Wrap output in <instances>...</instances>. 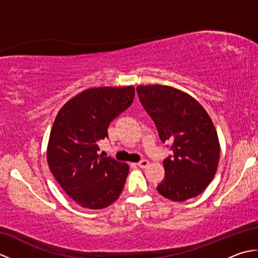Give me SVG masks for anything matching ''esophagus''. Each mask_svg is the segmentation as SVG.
Instances as JSON below:
<instances>
[{
  "label": "esophagus",
  "mask_w": 258,
  "mask_h": 258,
  "mask_svg": "<svg viewBox=\"0 0 258 258\" xmlns=\"http://www.w3.org/2000/svg\"><path fill=\"white\" fill-rule=\"evenodd\" d=\"M149 164H150V162L147 161V160H141V161L138 163V165H139L140 167H142V168H145V167L149 166Z\"/></svg>",
  "instance_id": "esophagus-1"
}]
</instances>
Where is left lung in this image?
Wrapping results in <instances>:
<instances>
[{
    "label": "left lung",
    "mask_w": 258,
    "mask_h": 258,
    "mask_svg": "<svg viewBox=\"0 0 258 258\" xmlns=\"http://www.w3.org/2000/svg\"><path fill=\"white\" fill-rule=\"evenodd\" d=\"M136 92L161 141L172 142L167 147L173 155L163 162L165 178L157 186L158 193L174 202L200 195L211 183L220 160L211 117L199 102L174 87L140 85Z\"/></svg>",
    "instance_id": "1"
}]
</instances>
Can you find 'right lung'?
Returning <instances> with one entry per match:
<instances>
[{
  "instance_id": "right-lung-1",
  "label": "right lung",
  "mask_w": 258,
  "mask_h": 258,
  "mask_svg": "<svg viewBox=\"0 0 258 258\" xmlns=\"http://www.w3.org/2000/svg\"><path fill=\"white\" fill-rule=\"evenodd\" d=\"M135 90L96 87L80 93L59 109L47 146V163L71 199L101 210L118 199L128 165L98 155V142L108 139L109 123L133 103Z\"/></svg>"
}]
</instances>
